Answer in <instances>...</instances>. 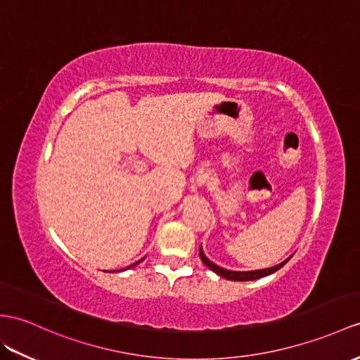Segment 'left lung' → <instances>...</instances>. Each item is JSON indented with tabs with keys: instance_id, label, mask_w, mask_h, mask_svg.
<instances>
[{
	"instance_id": "1",
	"label": "left lung",
	"mask_w": 360,
	"mask_h": 360,
	"mask_svg": "<svg viewBox=\"0 0 360 360\" xmlns=\"http://www.w3.org/2000/svg\"><path fill=\"white\" fill-rule=\"evenodd\" d=\"M290 258H287L285 261L279 262V264H276L274 267H269V269H259V270H250V271H233V270L223 269L220 266L214 264L212 261H209L206 258L205 253H203V249H201V246H200V259L205 262V266H207L210 270L215 271L217 275H220V276H223L226 279H231V281H253V279H258V278H262V276L271 275V274H275L276 270L281 269Z\"/></svg>"
}]
</instances>
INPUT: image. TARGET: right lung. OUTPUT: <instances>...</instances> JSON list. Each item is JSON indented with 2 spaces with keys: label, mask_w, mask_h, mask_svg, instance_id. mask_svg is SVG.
Returning a JSON list of instances; mask_svg holds the SVG:
<instances>
[{
  "label": "right lung",
  "mask_w": 360,
  "mask_h": 360,
  "mask_svg": "<svg viewBox=\"0 0 360 360\" xmlns=\"http://www.w3.org/2000/svg\"><path fill=\"white\" fill-rule=\"evenodd\" d=\"M140 261H143V258H142V259H139V261H137V262H134V264H131V266H128V267H127V269H131V267H134V266H137V264H139V262H140ZM124 270H125V269H124Z\"/></svg>",
  "instance_id": "1"
}]
</instances>
